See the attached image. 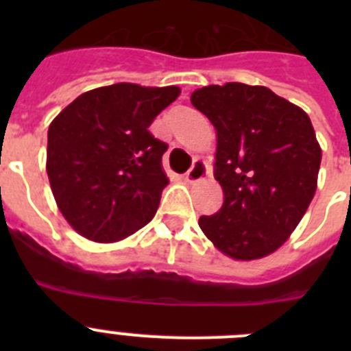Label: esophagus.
Wrapping results in <instances>:
<instances>
[{
    "label": "esophagus",
    "mask_w": 351,
    "mask_h": 351,
    "mask_svg": "<svg viewBox=\"0 0 351 351\" xmlns=\"http://www.w3.org/2000/svg\"><path fill=\"white\" fill-rule=\"evenodd\" d=\"M207 176V167L206 163H204L202 160H195L193 165H191V169L186 172L184 179L188 182H197L200 181V179H204Z\"/></svg>",
    "instance_id": "1"
}]
</instances>
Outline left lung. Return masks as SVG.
I'll return each mask as SVG.
<instances>
[{
	"mask_svg": "<svg viewBox=\"0 0 351 351\" xmlns=\"http://www.w3.org/2000/svg\"><path fill=\"white\" fill-rule=\"evenodd\" d=\"M191 104L216 130L214 178L225 195L198 225L230 258L271 255L315 197L322 149L311 119L269 88L241 82L197 89Z\"/></svg>",
	"mask_w": 351,
	"mask_h": 351,
	"instance_id": "8db88e82",
	"label": "left lung"
}]
</instances>
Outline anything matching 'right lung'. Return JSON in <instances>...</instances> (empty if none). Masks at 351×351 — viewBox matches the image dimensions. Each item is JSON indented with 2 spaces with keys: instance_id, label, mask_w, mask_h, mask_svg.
<instances>
[{
  "instance_id": "1",
  "label": "right lung",
  "mask_w": 351,
  "mask_h": 351,
  "mask_svg": "<svg viewBox=\"0 0 351 351\" xmlns=\"http://www.w3.org/2000/svg\"><path fill=\"white\" fill-rule=\"evenodd\" d=\"M181 89L119 82L84 93L47 133V176L66 221L96 243H114L147 225L169 184V145L149 126Z\"/></svg>"
}]
</instances>
